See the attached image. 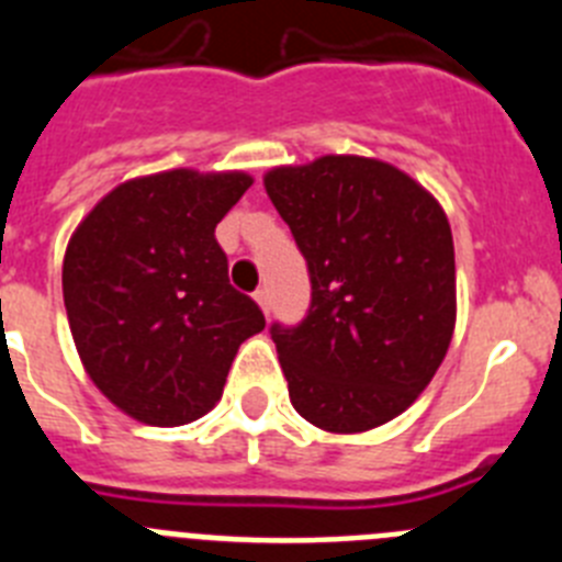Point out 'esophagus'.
Masks as SVG:
<instances>
[{
  "instance_id": "obj_1",
  "label": "esophagus",
  "mask_w": 562,
  "mask_h": 562,
  "mask_svg": "<svg viewBox=\"0 0 562 562\" xmlns=\"http://www.w3.org/2000/svg\"><path fill=\"white\" fill-rule=\"evenodd\" d=\"M256 304L261 306V310H265V315H270V290H267V286H261V290H256Z\"/></svg>"
}]
</instances>
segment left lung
<instances>
[{"label":"left lung","instance_id":"1","mask_svg":"<svg viewBox=\"0 0 562 562\" xmlns=\"http://www.w3.org/2000/svg\"><path fill=\"white\" fill-rule=\"evenodd\" d=\"M304 252L312 304L270 335L292 408L329 434L380 428L428 389L456 326L450 222L391 162L326 154L265 173Z\"/></svg>","mask_w":562,"mask_h":562}]
</instances>
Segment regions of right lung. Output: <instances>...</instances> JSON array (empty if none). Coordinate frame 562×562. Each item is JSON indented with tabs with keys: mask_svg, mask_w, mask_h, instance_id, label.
I'll return each instance as SVG.
<instances>
[{
	"mask_svg": "<svg viewBox=\"0 0 562 562\" xmlns=\"http://www.w3.org/2000/svg\"><path fill=\"white\" fill-rule=\"evenodd\" d=\"M252 186L193 168L109 191L64 256V306L83 369L132 419L173 428L220 402L238 346L265 329L227 278L213 231Z\"/></svg>",
	"mask_w": 562,
	"mask_h": 562,
	"instance_id": "1",
	"label": "right lung"
}]
</instances>
